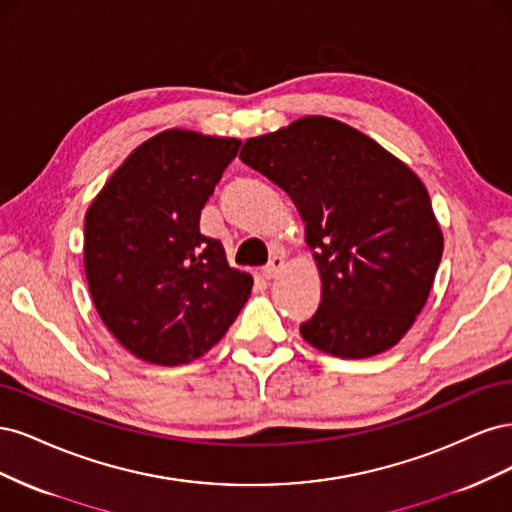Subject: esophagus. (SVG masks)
<instances>
[{
	"instance_id": "obj_1",
	"label": "esophagus",
	"mask_w": 512,
	"mask_h": 512,
	"mask_svg": "<svg viewBox=\"0 0 512 512\" xmlns=\"http://www.w3.org/2000/svg\"><path fill=\"white\" fill-rule=\"evenodd\" d=\"M282 269H284V258L273 256L269 265L265 267V271H262V275H265V280H275V277L282 273Z\"/></svg>"
}]
</instances>
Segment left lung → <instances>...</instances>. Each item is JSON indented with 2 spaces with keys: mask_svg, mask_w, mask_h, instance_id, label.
<instances>
[{
  "mask_svg": "<svg viewBox=\"0 0 512 512\" xmlns=\"http://www.w3.org/2000/svg\"><path fill=\"white\" fill-rule=\"evenodd\" d=\"M239 158L305 222L322 282L305 342L339 359L393 348L425 307L444 250L423 181L374 138L320 115L247 138Z\"/></svg>",
  "mask_w": 512,
  "mask_h": 512,
  "instance_id": "8db88e82",
  "label": "left lung"
}]
</instances>
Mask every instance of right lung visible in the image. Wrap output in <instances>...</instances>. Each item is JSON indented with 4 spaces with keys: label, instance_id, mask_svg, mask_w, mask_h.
<instances>
[{
    "label": "right lung",
    "instance_id": "add662e5",
    "mask_svg": "<svg viewBox=\"0 0 512 512\" xmlns=\"http://www.w3.org/2000/svg\"><path fill=\"white\" fill-rule=\"evenodd\" d=\"M239 138L164 130L138 145L85 213V273L106 329L138 359L183 365L218 344L250 297V273L200 235V211Z\"/></svg>",
    "mask_w": 512,
    "mask_h": 512
}]
</instances>
